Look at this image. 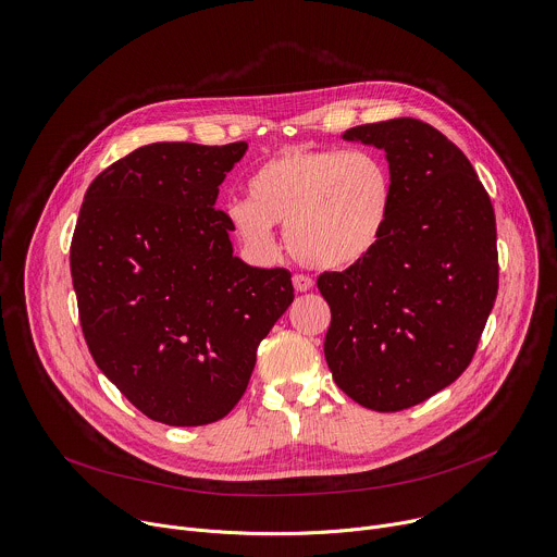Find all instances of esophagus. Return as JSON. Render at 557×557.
Returning a JSON list of instances; mask_svg holds the SVG:
<instances>
[{"instance_id": "34e87169", "label": "esophagus", "mask_w": 557, "mask_h": 557, "mask_svg": "<svg viewBox=\"0 0 557 557\" xmlns=\"http://www.w3.org/2000/svg\"><path fill=\"white\" fill-rule=\"evenodd\" d=\"M293 286H295L297 293H306V290L312 288V280H310L308 275H304V273H297V275L293 277Z\"/></svg>"}]
</instances>
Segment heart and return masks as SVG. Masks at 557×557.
<instances>
[{
	"label": "heart",
	"mask_w": 557,
	"mask_h": 557,
	"mask_svg": "<svg viewBox=\"0 0 557 557\" xmlns=\"http://www.w3.org/2000/svg\"><path fill=\"white\" fill-rule=\"evenodd\" d=\"M231 233L249 251L271 256V224H284L290 256L317 271L366 262L385 240L394 183L383 158L366 149L286 147L247 178V200L224 209Z\"/></svg>",
	"instance_id": "obj_1"
}]
</instances>
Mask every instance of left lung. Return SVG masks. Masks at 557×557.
Returning a JSON list of instances; mask_svg holds the SVG:
<instances>
[{
	"label": "left lung",
	"mask_w": 557,
	"mask_h": 557,
	"mask_svg": "<svg viewBox=\"0 0 557 557\" xmlns=\"http://www.w3.org/2000/svg\"><path fill=\"white\" fill-rule=\"evenodd\" d=\"M385 151L394 213L359 267L322 273L324 355L352 401L399 412L454 383L479 348L498 295L496 215L467 156L419 119L344 132Z\"/></svg>",
	"instance_id": "left-lung-1"
}]
</instances>
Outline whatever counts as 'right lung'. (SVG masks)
Listing matches in <instances>:
<instances>
[{
  "instance_id": "add662e5",
  "label": "right lung",
  "mask_w": 557,
  "mask_h": 557,
  "mask_svg": "<svg viewBox=\"0 0 557 557\" xmlns=\"http://www.w3.org/2000/svg\"><path fill=\"white\" fill-rule=\"evenodd\" d=\"M247 147H138L92 181L78 211L70 273L86 344L151 421L224 419L295 297L286 269L233 256L226 213L213 207Z\"/></svg>"
}]
</instances>
